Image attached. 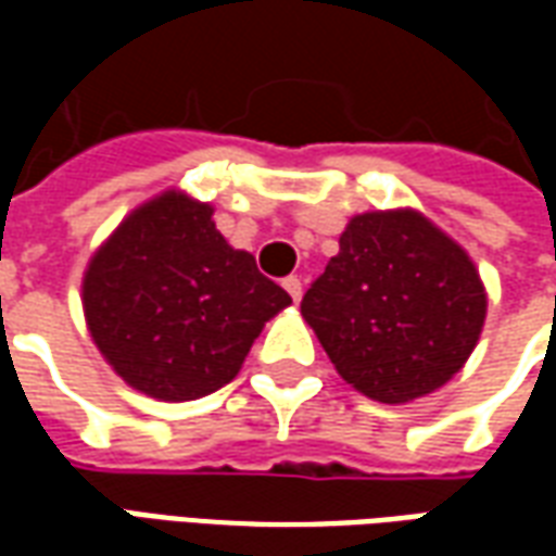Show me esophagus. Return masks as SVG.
<instances>
[{"mask_svg": "<svg viewBox=\"0 0 556 556\" xmlns=\"http://www.w3.org/2000/svg\"><path fill=\"white\" fill-rule=\"evenodd\" d=\"M282 289L289 291V294H291V301H294V303L301 301V294H303V282H301V277H286V279H282Z\"/></svg>", "mask_w": 556, "mask_h": 556, "instance_id": "1", "label": "esophagus"}]
</instances>
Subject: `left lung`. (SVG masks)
Returning <instances> with one entry per match:
<instances>
[{
  "label": "left lung",
  "instance_id": "obj_1",
  "mask_svg": "<svg viewBox=\"0 0 556 556\" xmlns=\"http://www.w3.org/2000/svg\"><path fill=\"white\" fill-rule=\"evenodd\" d=\"M470 255L419 211L357 214L301 313L363 396L405 405L453 378L485 325Z\"/></svg>",
  "mask_w": 556,
  "mask_h": 556
}]
</instances>
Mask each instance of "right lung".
Masks as SVG:
<instances>
[{
    "label": "right lung",
    "instance_id": "right-lung-1",
    "mask_svg": "<svg viewBox=\"0 0 556 556\" xmlns=\"http://www.w3.org/2000/svg\"><path fill=\"white\" fill-rule=\"evenodd\" d=\"M214 207L181 190L139 205L91 255L86 325L115 375L160 402H190L229 384L291 298L229 247Z\"/></svg>",
    "mask_w": 556,
    "mask_h": 556
}]
</instances>
